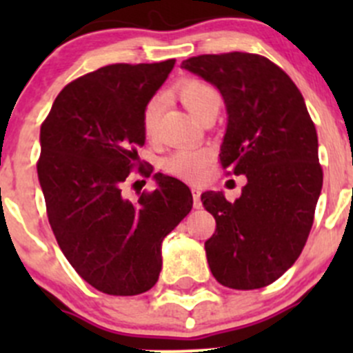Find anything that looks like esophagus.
<instances>
[{"instance_id":"esophagus-1","label":"esophagus","mask_w":353,"mask_h":353,"mask_svg":"<svg viewBox=\"0 0 353 353\" xmlns=\"http://www.w3.org/2000/svg\"><path fill=\"white\" fill-rule=\"evenodd\" d=\"M191 193H193V206L196 210L201 208V190L199 188H191Z\"/></svg>"}]
</instances>
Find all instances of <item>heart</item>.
Wrapping results in <instances>:
<instances>
[{"instance_id": "b5f03b06", "label": "heart", "mask_w": 353, "mask_h": 353, "mask_svg": "<svg viewBox=\"0 0 353 353\" xmlns=\"http://www.w3.org/2000/svg\"><path fill=\"white\" fill-rule=\"evenodd\" d=\"M172 94L184 104L199 121L212 114H219L222 108V94L215 85L201 78H184L176 87ZM163 105H165V95L155 94L145 104L141 112V126L148 140H154L159 131L160 116H162ZM212 160V152L208 148H179L172 152L163 160V169L172 176L181 177L186 181H196L203 176L205 169Z\"/></svg>"}]
</instances>
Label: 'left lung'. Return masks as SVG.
<instances>
[{
	"instance_id": "left-lung-1",
	"label": "left lung",
	"mask_w": 353,
	"mask_h": 353,
	"mask_svg": "<svg viewBox=\"0 0 353 353\" xmlns=\"http://www.w3.org/2000/svg\"><path fill=\"white\" fill-rule=\"evenodd\" d=\"M181 68L220 90L229 114L220 163L248 177L232 203L201 194L216 222L205 243L210 270L229 288L266 287L297 261L314 222L323 188L314 123L290 77L265 56L201 54Z\"/></svg>"
}]
</instances>
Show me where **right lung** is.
Instances as JSON below:
<instances>
[{
    "label": "right lung",
    "mask_w": 353,
    "mask_h": 353,
    "mask_svg": "<svg viewBox=\"0 0 353 353\" xmlns=\"http://www.w3.org/2000/svg\"><path fill=\"white\" fill-rule=\"evenodd\" d=\"M176 59L116 63L68 83L41 126L37 174L56 241L78 275L109 295L150 290L162 268L163 237L191 212L193 194L176 177L123 198L145 143L141 112Z\"/></svg>",
    "instance_id": "right-lung-1"
}]
</instances>
